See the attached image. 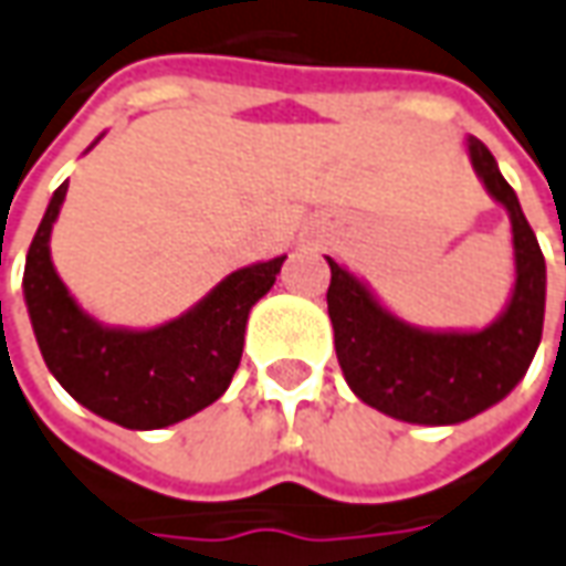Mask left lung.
Wrapping results in <instances>:
<instances>
[{
    "label": "left lung",
    "instance_id": "left-lung-1",
    "mask_svg": "<svg viewBox=\"0 0 566 566\" xmlns=\"http://www.w3.org/2000/svg\"><path fill=\"white\" fill-rule=\"evenodd\" d=\"M471 169L509 212L514 283L505 307L484 329H424L381 305L364 276L329 261V321L350 391L366 407L409 424H459L496 407L527 376L545 321V259L484 142L465 138Z\"/></svg>",
    "mask_w": 566,
    "mask_h": 566
}]
</instances>
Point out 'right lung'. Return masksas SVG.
I'll list each match as a JSON object with an SVG mask.
<instances>
[{
  "label": "right lung",
  "instance_id": "add662e5",
  "mask_svg": "<svg viewBox=\"0 0 566 566\" xmlns=\"http://www.w3.org/2000/svg\"><path fill=\"white\" fill-rule=\"evenodd\" d=\"M64 197L67 181L52 193L23 264V302L49 373L76 403L132 431L169 428L216 403L243 357L249 311L271 292L286 255L233 271L159 326H111L54 271L52 228Z\"/></svg>",
  "mask_w": 566,
  "mask_h": 566
}]
</instances>
